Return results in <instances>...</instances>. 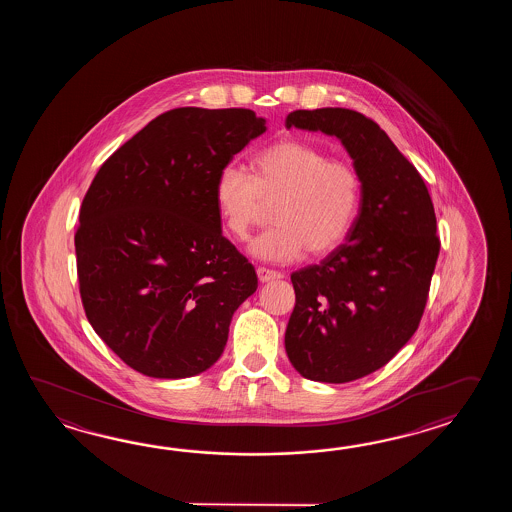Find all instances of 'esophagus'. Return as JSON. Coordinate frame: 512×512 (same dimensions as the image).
Masks as SVG:
<instances>
[{
	"label": "esophagus",
	"instance_id": "esophagus-1",
	"mask_svg": "<svg viewBox=\"0 0 512 512\" xmlns=\"http://www.w3.org/2000/svg\"><path fill=\"white\" fill-rule=\"evenodd\" d=\"M256 274H258L261 283L272 282V280H280L282 278L280 272L271 271V269H265V267H258Z\"/></svg>",
	"mask_w": 512,
	"mask_h": 512
}]
</instances>
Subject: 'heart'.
<instances>
[{"label":"heart","mask_w":512,"mask_h":512,"mask_svg":"<svg viewBox=\"0 0 512 512\" xmlns=\"http://www.w3.org/2000/svg\"><path fill=\"white\" fill-rule=\"evenodd\" d=\"M251 166L252 177L225 166L214 199L223 227L236 240L247 238L267 207H274V227L251 241L252 256L291 263L305 251H335L348 236L360 201L359 174L348 161L309 142L282 139L256 153Z\"/></svg>","instance_id":"b5f03b06"}]
</instances>
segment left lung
Listing matches in <instances>:
<instances>
[{"mask_svg":"<svg viewBox=\"0 0 512 512\" xmlns=\"http://www.w3.org/2000/svg\"><path fill=\"white\" fill-rule=\"evenodd\" d=\"M285 126L335 135L360 179L346 243L291 274L285 351L305 379L357 381L388 364L419 327L441 247L434 203L414 164L359 111L296 109Z\"/></svg>","mask_w":512,"mask_h":512,"instance_id":"obj_1","label":"left lung"}]
</instances>
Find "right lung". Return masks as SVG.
Returning a JSON list of instances; mask_svg holds the SVG:
<instances>
[{"mask_svg": "<svg viewBox=\"0 0 512 512\" xmlns=\"http://www.w3.org/2000/svg\"><path fill=\"white\" fill-rule=\"evenodd\" d=\"M267 130L252 109L177 108L100 166L80 207L78 283L87 320L115 355L155 379L221 357L230 320L256 287L221 232L218 175Z\"/></svg>", "mask_w": 512, "mask_h": 512, "instance_id": "1", "label": "right lung"}]
</instances>
